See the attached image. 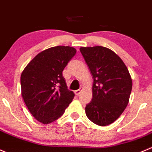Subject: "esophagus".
I'll list each match as a JSON object with an SVG mask.
<instances>
[{
	"mask_svg": "<svg viewBox=\"0 0 152 152\" xmlns=\"http://www.w3.org/2000/svg\"><path fill=\"white\" fill-rule=\"evenodd\" d=\"M82 90H83V88H79L78 90L75 91V94L76 95H79L81 93V91H82Z\"/></svg>",
	"mask_w": 152,
	"mask_h": 152,
	"instance_id": "1",
	"label": "esophagus"
}]
</instances>
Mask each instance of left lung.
I'll return each mask as SVG.
<instances>
[{"mask_svg":"<svg viewBox=\"0 0 152 152\" xmlns=\"http://www.w3.org/2000/svg\"><path fill=\"white\" fill-rule=\"evenodd\" d=\"M93 76L92 100L86 104L89 120L99 126L115 121L129 102L132 81L121 58L102 46L80 48Z\"/></svg>","mask_w":152,"mask_h":152,"instance_id":"left-lung-1","label":"left lung"}]
</instances>
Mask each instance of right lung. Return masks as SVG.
Returning <instances> with one entry per match:
<instances>
[{
    "label": "right lung",
    "mask_w": 152,
    "mask_h": 152,
    "mask_svg": "<svg viewBox=\"0 0 152 152\" xmlns=\"http://www.w3.org/2000/svg\"><path fill=\"white\" fill-rule=\"evenodd\" d=\"M76 54V49L56 46L35 56L20 77L23 100L33 116L42 124L60 118L75 94L69 91L62 72Z\"/></svg>",
    "instance_id": "right-lung-1"
}]
</instances>
